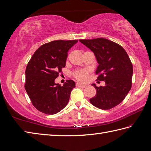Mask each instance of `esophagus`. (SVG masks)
<instances>
[{
  "instance_id": "obj_1",
  "label": "esophagus",
  "mask_w": 151,
  "mask_h": 151,
  "mask_svg": "<svg viewBox=\"0 0 151 151\" xmlns=\"http://www.w3.org/2000/svg\"><path fill=\"white\" fill-rule=\"evenodd\" d=\"M76 86H78V87H81V88H85L86 86L85 85V84H81V83H76Z\"/></svg>"
}]
</instances>
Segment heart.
Wrapping results in <instances>:
<instances>
[{
  "instance_id": "obj_1",
  "label": "heart",
  "mask_w": 151,
  "mask_h": 151,
  "mask_svg": "<svg viewBox=\"0 0 151 151\" xmlns=\"http://www.w3.org/2000/svg\"><path fill=\"white\" fill-rule=\"evenodd\" d=\"M73 76L77 80L84 82L86 81L88 79V72L85 69H78L73 72Z\"/></svg>"
}]
</instances>
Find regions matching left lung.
<instances>
[{
    "label": "left lung",
    "mask_w": 151,
    "mask_h": 151,
    "mask_svg": "<svg viewBox=\"0 0 151 151\" xmlns=\"http://www.w3.org/2000/svg\"><path fill=\"white\" fill-rule=\"evenodd\" d=\"M94 53L99 66L96 70L99 81H104V86L97 87L90 103L101 109H109L119 104L132 86L133 65L126 51L119 44L106 38L79 40Z\"/></svg>",
    "instance_id": "1"
}]
</instances>
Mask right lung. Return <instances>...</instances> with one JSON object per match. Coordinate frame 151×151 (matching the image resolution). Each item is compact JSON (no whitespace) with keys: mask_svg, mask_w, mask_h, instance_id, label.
<instances>
[{"mask_svg":"<svg viewBox=\"0 0 151 151\" xmlns=\"http://www.w3.org/2000/svg\"><path fill=\"white\" fill-rule=\"evenodd\" d=\"M78 40H55L35 51L25 70V89L32 105L40 112L54 115L68 104L75 82L63 86L54 82L65 67L68 51Z\"/></svg>","mask_w":151,"mask_h":151,"instance_id":"right-lung-1","label":"right lung"}]
</instances>
